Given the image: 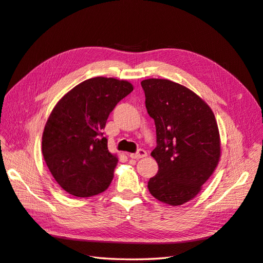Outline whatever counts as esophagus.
Here are the masks:
<instances>
[{
  "instance_id": "obj_1",
  "label": "esophagus",
  "mask_w": 263,
  "mask_h": 263,
  "mask_svg": "<svg viewBox=\"0 0 263 263\" xmlns=\"http://www.w3.org/2000/svg\"><path fill=\"white\" fill-rule=\"evenodd\" d=\"M147 157V151L144 149H139L136 154H130V158L133 159H141Z\"/></svg>"
}]
</instances>
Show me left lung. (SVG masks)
I'll return each mask as SVG.
<instances>
[{
    "label": "left lung",
    "instance_id": "1",
    "mask_svg": "<svg viewBox=\"0 0 263 263\" xmlns=\"http://www.w3.org/2000/svg\"><path fill=\"white\" fill-rule=\"evenodd\" d=\"M147 112L155 119L158 173L148 182L154 197L171 206L200 193L220 158L217 122L211 107L184 85L166 79L141 81Z\"/></svg>",
    "mask_w": 263,
    "mask_h": 263
}]
</instances>
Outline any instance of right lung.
<instances>
[{"mask_svg": "<svg viewBox=\"0 0 263 263\" xmlns=\"http://www.w3.org/2000/svg\"><path fill=\"white\" fill-rule=\"evenodd\" d=\"M134 90L130 82L97 77L81 82L55 104L43 133L47 166L61 189L89 197L109 186L118 162L107 149L109 113Z\"/></svg>", "mask_w": 263, "mask_h": 263, "instance_id": "obj_1", "label": "right lung"}]
</instances>
